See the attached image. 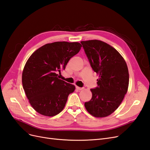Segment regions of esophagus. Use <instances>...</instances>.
I'll list each match as a JSON object with an SVG mask.
<instances>
[{
    "instance_id": "1",
    "label": "esophagus",
    "mask_w": 150,
    "mask_h": 150,
    "mask_svg": "<svg viewBox=\"0 0 150 150\" xmlns=\"http://www.w3.org/2000/svg\"><path fill=\"white\" fill-rule=\"evenodd\" d=\"M76 88L77 89H78V90H79V91H81V90H83V88H80V87H78V86H76Z\"/></svg>"
}]
</instances>
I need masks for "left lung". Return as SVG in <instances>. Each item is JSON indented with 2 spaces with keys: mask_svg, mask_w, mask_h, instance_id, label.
Segmentation results:
<instances>
[{
  "mask_svg": "<svg viewBox=\"0 0 150 150\" xmlns=\"http://www.w3.org/2000/svg\"><path fill=\"white\" fill-rule=\"evenodd\" d=\"M91 66L98 76L92 98L84 103L92 116L104 117L120 106L128 91L129 72L124 58L114 47L99 40L81 41Z\"/></svg>",
  "mask_w": 150,
  "mask_h": 150,
  "instance_id": "1",
  "label": "left lung"
}]
</instances>
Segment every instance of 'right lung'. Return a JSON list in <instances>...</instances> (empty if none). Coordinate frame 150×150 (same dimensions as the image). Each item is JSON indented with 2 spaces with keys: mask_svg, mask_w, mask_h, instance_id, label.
Segmentation results:
<instances>
[{
  "mask_svg": "<svg viewBox=\"0 0 150 150\" xmlns=\"http://www.w3.org/2000/svg\"><path fill=\"white\" fill-rule=\"evenodd\" d=\"M81 47L76 42L46 44L27 61L22 71V86L31 106L39 114L54 116L64 109L75 86L60 79L57 72L65 69L68 61Z\"/></svg>",
  "mask_w": 150,
  "mask_h": 150,
  "instance_id": "add662e5",
  "label": "right lung"
}]
</instances>
